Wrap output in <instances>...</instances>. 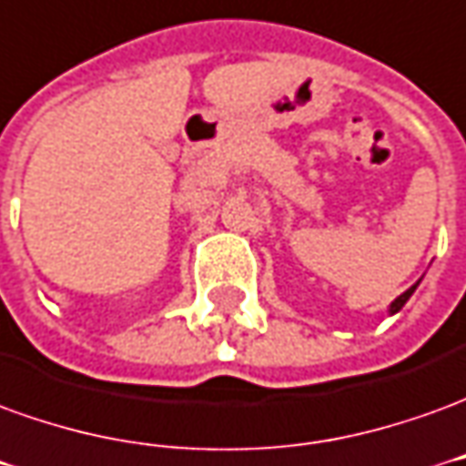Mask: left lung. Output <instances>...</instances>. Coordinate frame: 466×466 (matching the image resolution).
<instances>
[{
  "label": "left lung",
  "instance_id": "8db88e82",
  "mask_svg": "<svg viewBox=\"0 0 466 466\" xmlns=\"http://www.w3.org/2000/svg\"><path fill=\"white\" fill-rule=\"evenodd\" d=\"M417 286H419V280H417V283H414V286H411V289H407V291L401 293L399 299H394V301H391V306H389V313H399V311H401V306H404V303H407L409 299H411V293L417 291Z\"/></svg>",
  "mask_w": 466,
  "mask_h": 466
}]
</instances>
